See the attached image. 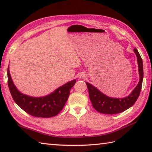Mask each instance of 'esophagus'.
<instances>
[{"label": "esophagus", "mask_w": 152, "mask_h": 152, "mask_svg": "<svg viewBox=\"0 0 152 152\" xmlns=\"http://www.w3.org/2000/svg\"><path fill=\"white\" fill-rule=\"evenodd\" d=\"M79 78H86V75L84 74H83V73H81L79 75Z\"/></svg>", "instance_id": "obj_1"}]
</instances>
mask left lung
Returning <instances> with one entry per match:
<instances>
[{
    "mask_svg": "<svg viewBox=\"0 0 152 152\" xmlns=\"http://www.w3.org/2000/svg\"><path fill=\"white\" fill-rule=\"evenodd\" d=\"M135 53L137 56L139 74H140V81L137 85L133 89L129 96L125 98H112L109 97L102 93L96 87L92 86L91 84L86 82V86L88 87L89 97L92 104L94 109L98 112L102 114L113 115L117 114L125 111L129 108L132 107L137 101L140 96L141 86L143 78V61L140 54L137 50L135 48Z\"/></svg>",
    "mask_w": 152,
    "mask_h": 152,
    "instance_id": "left-lung-1",
    "label": "left lung"
}]
</instances>
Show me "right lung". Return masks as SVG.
Instances as JSON below:
<instances>
[{
  "label": "right lung",
  "mask_w": 152,
  "mask_h": 152,
  "mask_svg": "<svg viewBox=\"0 0 152 152\" xmlns=\"http://www.w3.org/2000/svg\"><path fill=\"white\" fill-rule=\"evenodd\" d=\"M7 76L9 88L15 102L28 114L36 117L49 118L57 115L62 110L70 95V89L76 83V80H73L60 86L50 94L33 97L21 93L16 88L10 74L9 66Z\"/></svg>",
  "instance_id": "1"
}]
</instances>
